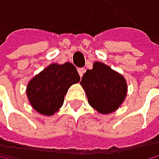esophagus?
Returning <instances> with one entry per match:
<instances>
[{
  "instance_id": "obj_1",
  "label": "esophagus",
  "mask_w": 159,
  "mask_h": 159,
  "mask_svg": "<svg viewBox=\"0 0 159 159\" xmlns=\"http://www.w3.org/2000/svg\"><path fill=\"white\" fill-rule=\"evenodd\" d=\"M78 71H79V75H80V78H83V75H84V74L85 70L84 69V67H80V69L78 70Z\"/></svg>"
}]
</instances>
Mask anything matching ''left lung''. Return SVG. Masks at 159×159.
Returning a JSON list of instances; mask_svg holds the SVG:
<instances>
[{"label":"left lung","mask_w":159,"mask_h":159,"mask_svg":"<svg viewBox=\"0 0 159 159\" xmlns=\"http://www.w3.org/2000/svg\"><path fill=\"white\" fill-rule=\"evenodd\" d=\"M80 84L89 106L102 114L116 111L127 94L125 76L100 61H94L93 69L85 71Z\"/></svg>","instance_id":"left-lung-1"}]
</instances>
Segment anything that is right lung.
Segmentation results:
<instances>
[{
  "label": "right lung",
  "mask_w": 159,
  "mask_h": 159,
  "mask_svg": "<svg viewBox=\"0 0 159 159\" xmlns=\"http://www.w3.org/2000/svg\"><path fill=\"white\" fill-rule=\"evenodd\" d=\"M80 80V75L73 64H52L29 81L25 93L34 111L51 116L62 107L70 85Z\"/></svg>",
  "instance_id": "obj_1"
}]
</instances>
